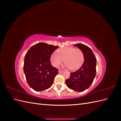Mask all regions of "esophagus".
<instances>
[{"label": "esophagus", "mask_w": 121, "mask_h": 121, "mask_svg": "<svg viewBox=\"0 0 121 121\" xmlns=\"http://www.w3.org/2000/svg\"><path fill=\"white\" fill-rule=\"evenodd\" d=\"M63 71H62V70H60V69L59 71H58V73H59V74H61V73H63Z\"/></svg>", "instance_id": "1"}]
</instances>
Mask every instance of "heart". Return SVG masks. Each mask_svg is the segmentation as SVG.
<instances>
[{
    "instance_id": "1",
    "label": "heart",
    "mask_w": 121,
    "mask_h": 121,
    "mask_svg": "<svg viewBox=\"0 0 121 121\" xmlns=\"http://www.w3.org/2000/svg\"><path fill=\"white\" fill-rule=\"evenodd\" d=\"M84 59V54L81 49L71 47L58 49L57 53H52L50 57L51 61L54 67L58 66L64 60L65 66L72 70H75L81 67Z\"/></svg>"
}]
</instances>
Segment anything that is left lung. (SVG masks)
Returning a JSON list of instances; mask_svg holds the SVG:
<instances>
[{
	"instance_id": "8db88e82",
	"label": "left lung",
	"mask_w": 121,
	"mask_h": 121,
	"mask_svg": "<svg viewBox=\"0 0 121 121\" xmlns=\"http://www.w3.org/2000/svg\"><path fill=\"white\" fill-rule=\"evenodd\" d=\"M74 45L82 51L84 61L77 71L70 73V77L65 82L69 89L82 92L88 88L93 82L96 72V58L89 47L80 43Z\"/></svg>"
}]
</instances>
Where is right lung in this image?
<instances>
[{
    "mask_svg": "<svg viewBox=\"0 0 121 121\" xmlns=\"http://www.w3.org/2000/svg\"><path fill=\"white\" fill-rule=\"evenodd\" d=\"M57 46L38 43L32 46L26 54L24 71L29 85L36 91L49 88L58 74V69L51 65V55Z\"/></svg>",
    "mask_w": 121,
    "mask_h": 121,
    "instance_id": "add662e5",
    "label": "right lung"
}]
</instances>
